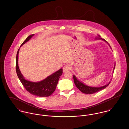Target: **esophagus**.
<instances>
[{"instance_id":"34e87169","label":"esophagus","mask_w":129,"mask_h":129,"mask_svg":"<svg viewBox=\"0 0 129 129\" xmlns=\"http://www.w3.org/2000/svg\"><path fill=\"white\" fill-rule=\"evenodd\" d=\"M70 69H71L70 66L69 65H65V66L63 67V72H67V71H70Z\"/></svg>"}]
</instances>
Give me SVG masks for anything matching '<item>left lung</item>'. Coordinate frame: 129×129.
Returning <instances> with one entry per match:
<instances>
[{
    "mask_svg": "<svg viewBox=\"0 0 129 129\" xmlns=\"http://www.w3.org/2000/svg\"><path fill=\"white\" fill-rule=\"evenodd\" d=\"M98 37H96V39H102L101 38H100L101 36L100 35L98 36ZM102 40L104 41L105 42H106V43H107L104 39H102ZM116 64V63H115ZM115 64V66L114 68V70L115 68V66L116 65ZM73 78H74V84L75 85V86H76V87L80 90V91L85 94H93L94 93L98 92L99 91H101L103 89H104L105 87H106L107 86H108L110 83V82H109L107 84H106V85L101 87H91V86H86V85L84 84L83 83H82L81 82H80V81L78 80L76 77L75 76V75H73Z\"/></svg>",
    "mask_w": 129,
    "mask_h": 129,
    "instance_id": "obj_1",
    "label": "left lung"
}]
</instances>
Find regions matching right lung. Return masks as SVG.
Masks as SVG:
<instances>
[{
    "instance_id": "add662e5",
    "label": "right lung",
    "mask_w": 129,
    "mask_h": 129,
    "mask_svg": "<svg viewBox=\"0 0 129 129\" xmlns=\"http://www.w3.org/2000/svg\"><path fill=\"white\" fill-rule=\"evenodd\" d=\"M34 35L32 34L27 37L21 44V46L28 41ZM19 51V49L17 51L16 58V71L19 80L25 87V89L31 94L40 97H48L51 95L55 91L58 80L63 73L62 69H60L40 82H32L25 80L19 68L18 63Z\"/></svg>"
}]
</instances>
